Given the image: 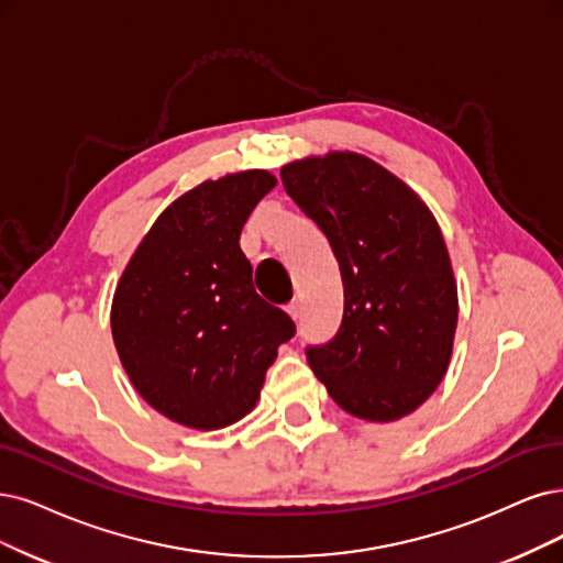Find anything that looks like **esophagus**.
Here are the masks:
<instances>
[{
    "instance_id": "34e87169",
    "label": "esophagus",
    "mask_w": 563,
    "mask_h": 563,
    "mask_svg": "<svg viewBox=\"0 0 563 563\" xmlns=\"http://www.w3.org/2000/svg\"><path fill=\"white\" fill-rule=\"evenodd\" d=\"M287 313H289V318L292 320H299V301H292V303H287Z\"/></svg>"
}]
</instances>
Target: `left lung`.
Returning <instances> with one entry per match:
<instances>
[{
    "label": "left lung",
    "mask_w": 563,
    "mask_h": 563,
    "mask_svg": "<svg viewBox=\"0 0 563 563\" xmlns=\"http://www.w3.org/2000/svg\"><path fill=\"white\" fill-rule=\"evenodd\" d=\"M280 178L343 278L341 327L306 347L310 368L355 418H404L443 380L460 313L439 224L410 187L355 153L292 162Z\"/></svg>",
    "instance_id": "left-lung-1"
}]
</instances>
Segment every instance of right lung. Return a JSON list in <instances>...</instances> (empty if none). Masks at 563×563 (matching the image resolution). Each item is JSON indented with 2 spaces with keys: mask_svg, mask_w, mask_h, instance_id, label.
<instances>
[{
  "mask_svg": "<svg viewBox=\"0 0 563 563\" xmlns=\"http://www.w3.org/2000/svg\"><path fill=\"white\" fill-rule=\"evenodd\" d=\"M276 178L243 172L206 180L155 220L118 283L111 329L141 397L192 429H222L260 399L276 350L295 336L264 301L239 245Z\"/></svg>",
  "mask_w": 563,
  "mask_h": 563,
  "instance_id": "1",
  "label": "right lung"
}]
</instances>
